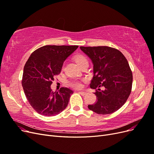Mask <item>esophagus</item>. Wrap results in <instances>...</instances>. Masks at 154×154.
I'll return each mask as SVG.
<instances>
[{
    "instance_id": "34e87169",
    "label": "esophagus",
    "mask_w": 154,
    "mask_h": 154,
    "mask_svg": "<svg viewBox=\"0 0 154 154\" xmlns=\"http://www.w3.org/2000/svg\"><path fill=\"white\" fill-rule=\"evenodd\" d=\"M79 93H80V94L82 96H85V95L87 94V92H83V91H80V92H79Z\"/></svg>"
}]
</instances>
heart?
<instances>
[{"mask_svg": "<svg viewBox=\"0 0 154 154\" xmlns=\"http://www.w3.org/2000/svg\"><path fill=\"white\" fill-rule=\"evenodd\" d=\"M75 61L78 63L79 66H81L83 63L88 62V60L84 55L78 54L75 57ZM70 85L75 88H80L82 87L81 82L80 81L76 80H72L70 82Z\"/></svg>", "mask_w": 154, "mask_h": 154, "instance_id": "1", "label": "heart"}]
</instances>
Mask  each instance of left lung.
Returning a JSON list of instances; mask_svg holds the SVG:
<instances>
[{
    "label": "left lung",
    "mask_w": 154,
    "mask_h": 154,
    "mask_svg": "<svg viewBox=\"0 0 154 154\" xmlns=\"http://www.w3.org/2000/svg\"><path fill=\"white\" fill-rule=\"evenodd\" d=\"M93 63L90 84L96 89V102L88 108L98 114H110L127 101L132 86V72L127 60L119 50L108 46L80 47ZM103 87L104 90H101Z\"/></svg>",
    "instance_id": "8db88e82"
}]
</instances>
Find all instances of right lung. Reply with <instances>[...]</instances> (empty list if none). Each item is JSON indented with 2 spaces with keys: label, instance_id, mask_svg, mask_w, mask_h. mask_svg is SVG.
Instances as JSON below:
<instances>
[{
  "label": "right lung",
  "instance_id": "right-lung-1",
  "mask_svg": "<svg viewBox=\"0 0 154 154\" xmlns=\"http://www.w3.org/2000/svg\"><path fill=\"white\" fill-rule=\"evenodd\" d=\"M78 45H44L32 52L26 63L22 85L27 101L38 114L57 115L66 108L73 91L67 87L53 92L51 85L65 60Z\"/></svg>",
  "mask_w": 154,
  "mask_h": 154
}]
</instances>
